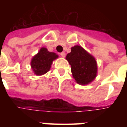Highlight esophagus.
<instances>
[{
    "instance_id": "obj_1",
    "label": "esophagus",
    "mask_w": 127,
    "mask_h": 127,
    "mask_svg": "<svg viewBox=\"0 0 127 127\" xmlns=\"http://www.w3.org/2000/svg\"><path fill=\"white\" fill-rule=\"evenodd\" d=\"M61 55L62 57H65L66 53L64 52H62V53H61Z\"/></svg>"
}]
</instances>
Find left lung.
Wrapping results in <instances>:
<instances>
[{"label":"left lung","mask_w":127,"mask_h":127,"mask_svg":"<svg viewBox=\"0 0 127 127\" xmlns=\"http://www.w3.org/2000/svg\"><path fill=\"white\" fill-rule=\"evenodd\" d=\"M66 59L69 63L72 76L78 84H88L96 77V61L81 46L72 47L71 52L67 54Z\"/></svg>","instance_id":"8db88e82"}]
</instances>
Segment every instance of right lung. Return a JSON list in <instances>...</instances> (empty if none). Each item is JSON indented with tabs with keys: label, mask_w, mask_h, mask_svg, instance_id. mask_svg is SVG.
<instances>
[{
	"label": "right lung",
	"mask_w": 127,
	"mask_h": 127,
	"mask_svg": "<svg viewBox=\"0 0 127 127\" xmlns=\"http://www.w3.org/2000/svg\"><path fill=\"white\" fill-rule=\"evenodd\" d=\"M58 57L59 56L55 53L49 52L45 47L41 48L31 61V66L35 74L39 76L47 73L51 68L53 61Z\"/></svg>",
	"instance_id": "right-lung-1"
}]
</instances>
